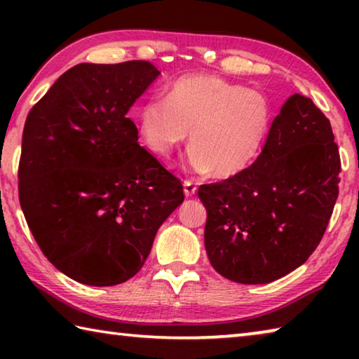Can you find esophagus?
Masks as SVG:
<instances>
[{"label":"esophagus","instance_id":"obj_1","mask_svg":"<svg viewBox=\"0 0 359 359\" xmlns=\"http://www.w3.org/2000/svg\"><path fill=\"white\" fill-rule=\"evenodd\" d=\"M196 193V184L194 180H185L184 182V194L185 196H193ZM182 212H184V208H182Z\"/></svg>","mask_w":359,"mask_h":359}]
</instances>
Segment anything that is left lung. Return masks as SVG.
Instances as JSON below:
<instances>
[{
  "label": "left lung",
  "mask_w": 359,
  "mask_h": 359,
  "mask_svg": "<svg viewBox=\"0 0 359 359\" xmlns=\"http://www.w3.org/2000/svg\"><path fill=\"white\" fill-rule=\"evenodd\" d=\"M160 71L149 62L76 65L29 111L19 194L47 259L90 287L135 277L184 203L177 177L137 144L126 117Z\"/></svg>",
  "instance_id": "left-lung-1"
}]
</instances>
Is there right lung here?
Wrapping results in <instances>:
<instances>
[{"label":"right lung","instance_id":"1","mask_svg":"<svg viewBox=\"0 0 359 359\" xmlns=\"http://www.w3.org/2000/svg\"><path fill=\"white\" fill-rule=\"evenodd\" d=\"M330 120L299 93L283 102L261 154L228 180L199 187L210 264L238 283H269L304 264L339 194Z\"/></svg>","mask_w":359,"mask_h":359}]
</instances>
